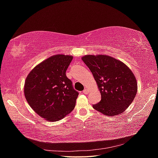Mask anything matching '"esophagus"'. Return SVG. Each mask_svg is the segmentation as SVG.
Instances as JSON below:
<instances>
[{
    "label": "esophagus",
    "mask_w": 158,
    "mask_h": 158,
    "mask_svg": "<svg viewBox=\"0 0 158 158\" xmlns=\"http://www.w3.org/2000/svg\"><path fill=\"white\" fill-rule=\"evenodd\" d=\"M83 92L84 94H88L89 93V89H87V88H85L83 91Z\"/></svg>",
    "instance_id": "34e87169"
}]
</instances>
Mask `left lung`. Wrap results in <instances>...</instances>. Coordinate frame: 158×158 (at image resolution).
I'll list each match as a JSON object with an SVG mask.
<instances>
[{
  "mask_svg": "<svg viewBox=\"0 0 158 158\" xmlns=\"http://www.w3.org/2000/svg\"><path fill=\"white\" fill-rule=\"evenodd\" d=\"M96 81L102 99L94 109L107 116L123 113L135 99L137 82L123 62L107 55H85L82 58Z\"/></svg>",
  "mask_w": 158,
  "mask_h": 158,
  "instance_id": "obj_1",
  "label": "left lung"
}]
</instances>
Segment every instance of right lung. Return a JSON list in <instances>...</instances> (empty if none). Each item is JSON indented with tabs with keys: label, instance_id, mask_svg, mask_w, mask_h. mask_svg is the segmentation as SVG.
I'll return each mask as SVG.
<instances>
[{
	"label": "right lung",
	"instance_id": "1",
	"mask_svg": "<svg viewBox=\"0 0 158 158\" xmlns=\"http://www.w3.org/2000/svg\"><path fill=\"white\" fill-rule=\"evenodd\" d=\"M73 59L70 55L52 56L33 69L26 79L27 103L47 121H59L75 107L78 92L66 75Z\"/></svg>",
	"mask_w": 158,
	"mask_h": 158
}]
</instances>
